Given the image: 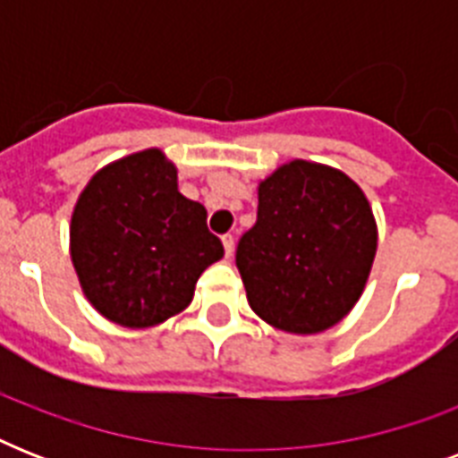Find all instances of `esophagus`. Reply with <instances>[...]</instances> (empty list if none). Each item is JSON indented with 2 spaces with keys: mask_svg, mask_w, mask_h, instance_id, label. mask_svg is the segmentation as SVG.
Listing matches in <instances>:
<instances>
[{
  "mask_svg": "<svg viewBox=\"0 0 458 458\" xmlns=\"http://www.w3.org/2000/svg\"><path fill=\"white\" fill-rule=\"evenodd\" d=\"M223 247H225V257H233V251H235V237L230 235H223Z\"/></svg>",
  "mask_w": 458,
  "mask_h": 458,
  "instance_id": "esophagus-1",
  "label": "esophagus"
}]
</instances>
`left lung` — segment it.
<instances>
[{"label":"left lung","mask_w":458,"mask_h":458,"mask_svg":"<svg viewBox=\"0 0 458 458\" xmlns=\"http://www.w3.org/2000/svg\"><path fill=\"white\" fill-rule=\"evenodd\" d=\"M376 247L361 187L297 158L259 185L257 223L240 237L235 264L257 316L285 333L313 335L359 301Z\"/></svg>","instance_id":"8db88e82"}]
</instances>
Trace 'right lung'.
Returning <instances> with one entry per match:
<instances>
[{
    "label": "right lung",
    "instance_id": "right-lung-1",
    "mask_svg": "<svg viewBox=\"0 0 458 458\" xmlns=\"http://www.w3.org/2000/svg\"><path fill=\"white\" fill-rule=\"evenodd\" d=\"M221 257L207 208L178 192V171L158 149L104 165L73 208L71 259L82 293L118 326L149 327L182 311Z\"/></svg>",
    "mask_w": 458,
    "mask_h": 458
}]
</instances>
